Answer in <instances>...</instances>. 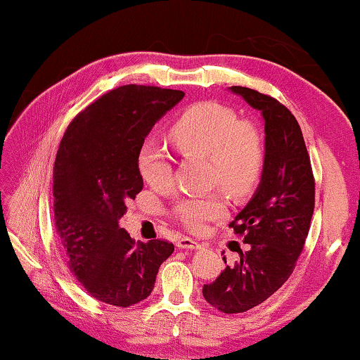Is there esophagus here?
<instances>
[{
    "label": "esophagus",
    "mask_w": 360,
    "mask_h": 360,
    "mask_svg": "<svg viewBox=\"0 0 360 360\" xmlns=\"http://www.w3.org/2000/svg\"><path fill=\"white\" fill-rule=\"evenodd\" d=\"M176 248L180 249H200V243H196L195 239L191 238H180L179 243H176Z\"/></svg>",
    "instance_id": "esophagus-1"
}]
</instances>
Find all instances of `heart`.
<instances>
[{
	"instance_id": "1",
	"label": "heart",
	"mask_w": 360,
	"mask_h": 360,
	"mask_svg": "<svg viewBox=\"0 0 360 360\" xmlns=\"http://www.w3.org/2000/svg\"><path fill=\"white\" fill-rule=\"evenodd\" d=\"M170 139L185 154L208 157L211 179L233 195L254 188L264 169L265 149L260 132L240 121L234 110L216 101H201L186 108L170 127ZM137 169L154 188L172 184V162L155 141L142 142ZM228 201L219 191L193 195L175 206V218L193 233L205 231L210 221L223 218Z\"/></svg>"
}]
</instances>
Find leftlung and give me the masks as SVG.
Returning a JSON list of instances; mask_svg holds the SVG:
<instances>
[{
  "instance_id": "obj_1",
  "label": "left lung",
  "mask_w": 360,
  "mask_h": 360,
  "mask_svg": "<svg viewBox=\"0 0 360 360\" xmlns=\"http://www.w3.org/2000/svg\"><path fill=\"white\" fill-rule=\"evenodd\" d=\"M229 90L262 115L265 160L257 190L229 224L249 249L203 287L206 302L226 314L257 307L287 282L314 210V179L298 121L272 96L245 86Z\"/></svg>"
}]
</instances>
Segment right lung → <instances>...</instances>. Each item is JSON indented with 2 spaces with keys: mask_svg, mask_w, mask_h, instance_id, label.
Returning a JSON list of instances; mask_svg holds the SVG:
<instances>
[{
  "mask_svg": "<svg viewBox=\"0 0 360 360\" xmlns=\"http://www.w3.org/2000/svg\"><path fill=\"white\" fill-rule=\"evenodd\" d=\"M185 96L180 90L124 85L78 112L53 164V216L68 267L93 298L127 308L154 290L169 240L136 243L120 221L126 200L144 186L139 147L152 127Z\"/></svg>",
  "mask_w": 360,
  "mask_h": 360,
  "instance_id": "add662e5",
  "label": "right lung"
}]
</instances>
